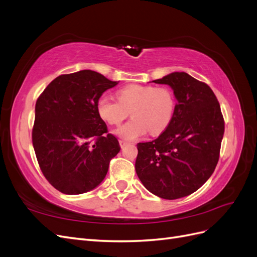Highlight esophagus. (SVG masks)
I'll return each instance as SVG.
<instances>
[{
    "instance_id": "obj_1",
    "label": "esophagus",
    "mask_w": 257,
    "mask_h": 257,
    "mask_svg": "<svg viewBox=\"0 0 257 257\" xmlns=\"http://www.w3.org/2000/svg\"><path fill=\"white\" fill-rule=\"evenodd\" d=\"M119 144H120V147H121V148H124L126 145H128V143L125 142V141H119Z\"/></svg>"
}]
</instances>
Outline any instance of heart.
<instances>
[{
    "mask_svg": "<svg viewBox=\"0 0 257 257\" xmlns=\"http://www.w3.org/2000/svg\"><path fill=\"white\" fill-rule=\"evenodd\" d=\"M118 98L100 96L96 108L98 115L110 125H119L131 112L133 119L114 131L115 135L125 141H135L148 131L158 135L174 118L176 96L167 87L130 84L118 91Z\"/></svg>",
    "mask_w": 257,
    "mask_h": 257,
    "instance_id": "heart-1",
    "label": "heart"
}]
</instances>
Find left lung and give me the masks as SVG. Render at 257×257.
I'll return each instance as SVG.
<instances>
[{"label": "left lung", "mask_w": 257, "mask_h": 257, "mask_svg": "<svg viewBox=\"0 0 257 257\" xmlns=\"http://www.w3.org/2000/svg\"><path fill=\"white\" fill-rule=\"evenodd\" d=\"M153 82L174 90L176 110L157 139L137 144L135 169L148 191L177 199L197 191L214 172L224 119L213 91L189 74L175 72Z\"/></svg>", "instance_id": "1"}]
</instances>
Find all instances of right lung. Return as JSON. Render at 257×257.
Here are the masks:
<instances>
[{
    "mask_svg": "<svg viewBox=\"0 0 257 257\" xmlns=\"http://www.w3.org/2000/svg\"><path fill=\"white\" fill-rule=\"evenodd\" d=\"M118 84L102 74L83 69L53 79L35 105L32 142L38 165L61 193L77 195L104 180L118 139L108 134L96 104Z\"/></svg>",
    "mask_w": 257,
    "mask_h": 257,
    "instance_id": "right-lung-1",
    "label": "right lung"
}]
</instances>
